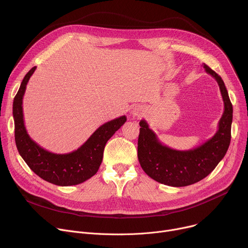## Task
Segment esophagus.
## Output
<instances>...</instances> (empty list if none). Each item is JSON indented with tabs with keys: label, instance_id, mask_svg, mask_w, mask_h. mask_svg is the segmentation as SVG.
<instances>
[{
	"label": "esophagus",
	"instance_id": "1",
	"mask_svg": "<svg viewBox=\"0 0 248 248\" xmlns=\"http://www.w3.org/2000/svg\"><path fill=\"white\" fill-rule=\"evenodd\" d=\"M143 112H144L143 108H141V107H135V108L132 110V115H133L134 117L139 118V117H141V116L143 115Z\"/></svg>",
	"mask_w": 248,
	"mask_h": 248
}]
</instances>
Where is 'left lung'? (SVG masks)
I'll return each mask as SVG.
<instances>
[{
	"instance_id": "left-lung-1",
	"label": "left lung",
	"mask_w": 248,
	"mask_h": 248,
	"mask_svg": "<svg viewBox=\"0 0 248 248\" xmlns=\"http://www.w3.org/2000/svg\"><path fill=\"white\" fill-rule=\"evenodd\" d=\"M205 72L220 87L224 113L214 136L200 146L180 151L164 145L145 120L139 122L137 157L141 168L154 181L174 187L193 185L213 170L226 155L231 142L232 105L222 78L205 63Z\"/></svg>"
}]
</instances>
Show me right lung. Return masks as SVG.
I'll return each mask as SVG.
<instances>
[{
	"label": "right lung",
	"mask_w": 248,
	"mask_h": 248,
	"mask_svg": "<svg viewBox=\"0 0 248 248\" xmlns=\"http://www.w3.org/2000/svg\"><path fill=\"white\" fill-rule=\"evenodd\" d=\"M36 69L32 67L24 77L14 99L15 138L19 155L28 167L44 181L60 186H77L84 183L98 171L103 160L107 141L126 122V117L105 123L77 150L65 153H52L31 139L24 125L22 99L26 85Z\"/></svg>",
	"instance_id": "right-lung-1"
}]
</instances>
